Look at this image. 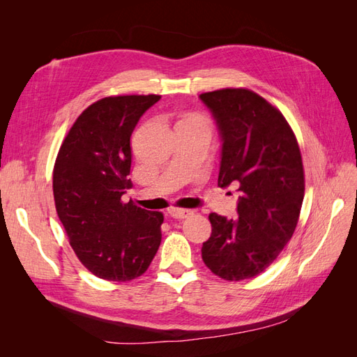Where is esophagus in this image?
Wrapping results in <instances>:
<instances>
[{
  "label": "esophagus",
  "instance_id": "34e87169",
  "mask_svg": "<svg viewBox=\"0 0 357 357\" xmlns=\"http://www.w3.org/2000/svg\"><path fill=\"white\" fill-rule=\"evenodd\" d=\"M168 213L171 214V218H174V219H186V218H189L190 214H193L192 210H188V208H176V207L169 208Z\"/></svg>",
  "mask_w": 357,
  "mask_h": 357
}]
</instances>
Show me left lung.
<instances>
[{
    "label": "left lung",
    "instance_id": "obj_1",
    "mask_svg": "<svg viewBox=\"0 0 357 357\" xmlns=\"http://www.w3.org/2000/svg\"><path fill=\"white\" fill-rule=\"evenodd\" d=\"M222 139L219 186L240 192L228 219L211 213V236L202 261L229 282L264 273L295 232L304 201V167L296 137L284 116L248 89L199 95Z\"/></svg>",
    "mask_w": 357,
    "mask_h": 357
}]
</instances>
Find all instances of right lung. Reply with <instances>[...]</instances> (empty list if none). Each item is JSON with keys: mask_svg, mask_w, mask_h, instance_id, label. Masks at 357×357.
Instances as JSON below:
<instances>
[{"mask_svg": "<svg viewBox=\"0 0 357 357\" xmlns=\"http://www.w3.org/2000/svg\"><path fill=\"white\" fill-rule=\"evenodd\" d=\"M159 95L107 96L74 122L53 168L58 218L79 261L109 282L143 275L160 244L164 215L123 202L131 189V135Z\"/></svg>", "mask_w": 357, "mask_h": 357, "instance_id": "add662e5", "label": "right lung"}]
</instances>
